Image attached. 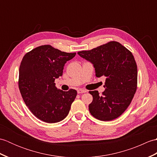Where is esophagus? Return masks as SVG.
I'll use <instances>...</instances> for the list:
<instances>
[{"instance_id":"esophagus-1","label":"esophagus","mask_w":157,"mask_h":157,"mask_svg":"<svg viewBox=\"0 0 157 157\" xmlns=\"http://www.w3.org/2000/svg\"><path fill=\"white\" fill-rule=\"evenodd\" d=\"M77 92H78V94H82V93L88 92V90H86L82 89V88H79V89H78V90H77Z\"/></svg>"}]
</instances>
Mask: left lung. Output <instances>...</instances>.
Returning a JSON list of instances; mask_svg holds the SVG:
<instances>
[{
    "mask_svg": "<svg viewBox=\"0 0 157 157\" xmlns=\"http://www.w3.org/2000/svg\"><path fill=\"white\" fill-rule=\"evenodd\" d=\"M78 54L90 62L96 76L106 77L105 91H90L93 101L89 111L101 121H111L119 117L131 103L137 89L138 69L134 56L117 42H109Z\"/></svg>",
    "mask_w": 157,
    "mask_h": 157,
    "instance_id": "left-lung-1",
    "label": "left lung"
}]
</instances>
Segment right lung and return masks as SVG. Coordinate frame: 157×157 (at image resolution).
I'll use <instances>...</instances> for the list:
<instances>
[{
  "label": "right lung",
  "instance_id": "add662e5",
  "mask_svg": "<svg viewBox=\"0 0 157 157\" xmlns=\"http://www.w3.org/2000/svg\"><path fill=\"white\" fill-rule=\"evenodd\" d=\"M75 55L44 45L23 56L19 71V90L29 109L43 121L56 123L68 115L77 91L57 89L55 80L62 76L65 64Z\"/></svg>",
  "mask_w": 157,
  "mask_h": 157
}]
</instances>
